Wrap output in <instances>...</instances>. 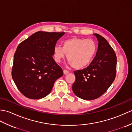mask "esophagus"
Returning a JSON list of instances; mask_svg holds the SVG:
<instances>
[{
    "label": "esophagus",
    "mask_w": 132,
    "mask_h": 132,
    "mask_svg": "<svg viewBox=\"0 0 132 132\" xmlns=\"http://www.w3.org/2000/svg\"><path fill=\"white\" fill-rule=\"evenodd\" d=\"M69 72V71L68 70H66V69L63 70V74H68Z\"/></svg>",
    "instance_id": "1"
}]
</instances>
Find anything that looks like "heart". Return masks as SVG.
<instances>
[{"label":"heart","instance_id":"obj_1","mask_svg":"<svg viewBox=\"0 0 132 132\" xmlns=\"http://www.w3.org/2000/svg\"><path fill=\"white\" fill-rule=\"evenodd\" d=\"M97 49V44L92 39L73 37L64 40L62 47L56 45L53 55L55 61L60 62L68 54L67 58L72 68L79 69L90 63Z\"/></svg>","mask_w":132,"mask_h":132}]
</instances>
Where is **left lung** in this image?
Segmentation results:
<instances>
[{
	"label": "left lung",
	"instance_id": "obj_1",
	"mask_svg": "<svg viewBox=\"0 0 132 132\" xmlns=\"http://www.w3.org/2000/svg\"><path fill=\"white\" fill-rule=\"evenodd\" d=\"M99 44L93 61L86 68L74 71L75 81L72 86L75 95L87 100L102 96L116 77L117 57L112 47L102 36L94 33Z\"/></svg>",
	"mask_w": 132,
	"mask_h": 132
}]
</instances>
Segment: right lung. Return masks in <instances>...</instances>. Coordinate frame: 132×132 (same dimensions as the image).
<instances>
[{
    "label": "right lung",
    "mask_w": 132,
    "mask_h": 132,
    "mask_svg": "<svg viewBox=\"0 0 132 132\" xmlns=\"http://www.w3.org/2000/svg\"><path fill=\"white\" fill-rule=\"evenodd\" d=\"M64 32L35 33L20 44L14 54L12 77L20 92L40 99L51 92L63 70L53 59L57 41Z\"/></svg>",
    "instance_id": "obj_1"
}]
</instances>
